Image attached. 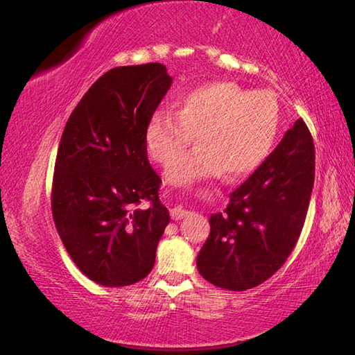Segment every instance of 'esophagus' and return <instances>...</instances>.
<instances>
[{
	"label": "esophagus",
	"mask_w": 355,
	"mask_h": 355,
	"mask_svg": "<svg viewBox=\"0 0 355 355\" xmlns=\"http://www.w3.org/2000/svg\"><path fill=\"white\" fill-rule=\"evenodd\" d=\"M188 214H190V211L185 209L184 207H175V208L170 209V216H171L173 220H180V218L187 217Z\"/></svg>",
	"instance_id": "34e87169"
}]
</instances>
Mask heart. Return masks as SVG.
<instances>
[{"label": "heart", "mask_w": 355, "mask_h": 355, "mask_svg": "<svg viewBox=\"0 0 355 355\" xmlns=\"http://www.w3.org/2000/svg\"><path fill=\"white\" fill-rule=\"evenodd\" d=\"M279 129L278 101L267 91L212 82L185 94L178 115L157 111L146 128V147L167 167L198 137L199 147L165 173L170 184L191 187L202 179L244 176L272 152Z\"/></svg>", "instance_id": "heart-1"}]
</instances>
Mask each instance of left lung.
I'll use <instances>...</instances> for the list:
<instances>
[{
	"instance_id": "obj_1",
	"label": "left lung",
	"mask_w": 355,
	"mask_h": 355,
	"mask_svg": "<svg viewBox=\"0 0 355 355\" xmlns=\"http://www.w3.org/2000/svg\"><path fill=\"white\" fill-rule=\"evenodd\" d=\"M314 184V144L302 118L278 147L232 191L211 232L198 270L220 288L243 291L281 269L301 235Z\"/></svg>"
}]
</instances>
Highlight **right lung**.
I'll use <instances>...</instances> for the list:
<instances>
[{"label":"right lung","instance_id":"obj_1","mask_svg":"<svg viewBox=\"0 0 355 355\" xmlns=\"http://www.w3.org/2000/svg\"><path fill=\"white\" fill-rule=\"evenodd\" d=\"M171 80L162 64L107 71L62 133L51 190L54 225L74 264L100 286L144 279L170 222L157 194L162 180L147 157L146 128Z\"/></svg>","mask_w":355,"mask_h":355}]
</instances>
